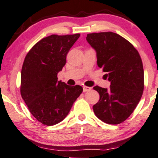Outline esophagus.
<instances>
[{
  "label": "esophagus",
  "mask_w": 158,
  "mask_h": 158,
  "mask_svg": "<svg viewBox=\"0 0 158 158\" xmlns=\"http://www.w3.org/2000/svg\"><path fill=\"white\" fill-rule=\"evenodd\" d=\"M83 92H89V91H91V89H92L91 87L85 86L83 87Z\"/></svg>",
  "instance_id": "1"
}]
</instances>
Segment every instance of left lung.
Here are the masks:
<instances>
[{"instance_id": "obj_1", "label": "left lung", "mask_w": 158, "mask_h": 158, "mask_svg": "<svg viewBox=\"0 0 158 158\" xmlns=\"http://www.w3.org/2000/svg\"><path fill=\"white\" fill-rule=\"evenodd\" d=\"M86 40L97 53V64L111 82L110 89L94 87L100 94L95 115L108 124L123 123L142 97L144 72L141 57L130 42L112 31L90 33Z\"/></svg>"}]
</instances>
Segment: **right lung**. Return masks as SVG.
I'll return each instance as SVG.
<instances>
[{
    "label": "right lung",
    "mask_w": 158,
    "mask_h": 158,
    "mask_svg": "<svg viewBox=\"0 0 158 158\" xmlns=\"http://www.w3.org/2000/svg\"><path fill=\"white\" fill-rule=\"evenodd\" d=\"M80 35H52L43 38L24 59L20 94L31 114L44 125L62 121L82 93V86L57 81V73L66 64V55Z\"/></svg>",
    "instance_id": "1"
}]
</instances>
